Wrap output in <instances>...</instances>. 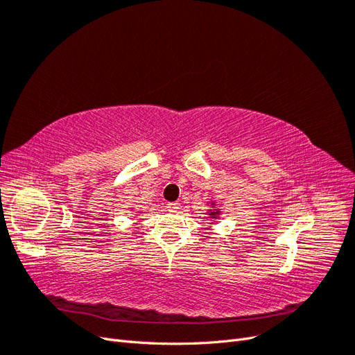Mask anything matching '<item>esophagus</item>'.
Returning a JSON list of instances; mask_svg holds the SVG:
<instances>
[{"label": "esophagus", "mask_w": 355, "mask_h": 355, "mask_svg": "<svg viewBox=\"0 0 355 355\" xmlns=\"http://www.w3.org/2000/svg\"><path fill=\"white\" fill-rule=\"evenodd\" d=\"M167 210L168 211H178L179 210V202H167Z\"/></svg>", "instance_id": "obj_1"}]
</instances>
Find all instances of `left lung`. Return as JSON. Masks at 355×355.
<instances>
[{"label":"left lung","instance_id":"obj_1","mask_svg":"<svg viewBox=\"0 0 355 355\" xmlns=\"http://www.w3.org/2000/svg\"><path fill=\"white\" fill-rule=\"evenodd\" d=\"M209 202V201H207ZM210 204V207L207 209V216H209V219H211L213 222L214 220H218L219 219V216H220V209L218 207V204H216V201H210L209 202Z\"/></svg>","mask_w":355,"mask_h":355}]
</instances>
